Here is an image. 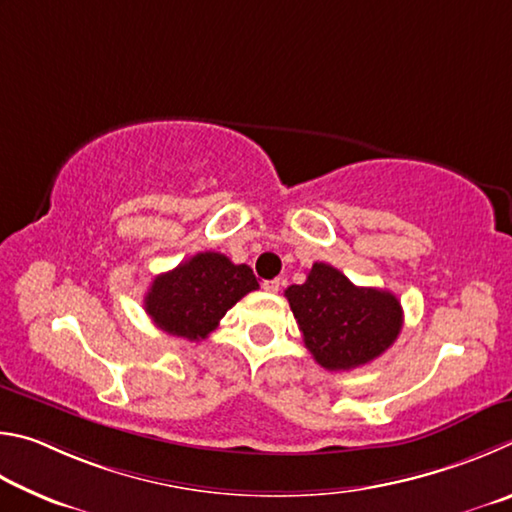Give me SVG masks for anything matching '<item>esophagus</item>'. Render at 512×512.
I'll return each mask as SVG.
<instances>
[{
	"mask_svg": "<svg viewBox=\"0 0 512 512\" xmlns=\"http://www.w3.org/2000/svg\"><path fill=\"white\" fill-rule=\"evenodd\" d=\"M263 290H267V292H279V290H281V279L263 281Z\"/></svg>",
	"mask_w": 512,
	"mask_h": 512,
	"instance_id": "34e87169",
	"label": "esophagus"
}]
</instances>
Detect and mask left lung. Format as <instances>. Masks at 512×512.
<instances>
[{"instance_id":"8db88e82","label":"left lung","mask_w":512,"mask_h":512,"mask_svg":"<svg viewBox=\"0 0 512 512\" xmlns=\"http://www.w3.org/2000/svg\"><path fill=\"white\" fill-rule=\"evenodd\" d=\"M315 362L328 371H351L380 357L402 330L396 294L360 288L328 263H315L306 283L285 290Z\"/></svg>"}]
</instances>
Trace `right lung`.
<instances>
[{
	"instance_id": "add662e5",
	"label": "right lung",
	"mask_w": 512,
	"mask_h": 512,
	"mask_svg": "<svg viewBox=\"0 0 512 512\" xmlns=\"http://www.w3.org/2000/svg\"><path fill=\"white\" fill-rule=\"evenodd\" d=\"M258 290L251 267L233 265L218 251H200L175 270L155 276L143 308L168 335L200 342L231 306Z\"/></svg>"
}]
</instances>
